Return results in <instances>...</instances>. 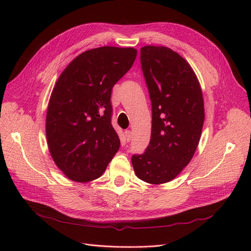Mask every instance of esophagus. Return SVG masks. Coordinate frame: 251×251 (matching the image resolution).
Wrapping results in <instances>:
<instances>
[{
	"mask_svg": "<svg viewBox=\"0 0 251 251\" xmlns=\"http://www.w3.org/2000/svg\"><path fill=\"white\" fill-rule=\"evenodd\" d=\"M125 138H126V140L127 142L131 141V139H132V132H131L130 130L125 131Z\"/></svg>",
	"mask_w": 251,
	"mask_h": 251,
	"instance_id": "34e87169",
	"label": "esophagus"
}]
</instances>
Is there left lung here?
<instances>
[{
    "instance_id": "obj_1",
    "label": "left lung",
    "mask_w": 251,
    "mask_h": 251,
    "mask_svg": "<svg viewBox=\"0 0 251 251\" xmlns=\"http://www.w3.org/2000/svg\"><path fill=\"white\" fill-rule=\"evenodd\" d=\"M151 103V134L143 154H134L136 176L151 184L176 178L192 160L204 123L200 83L186 60L168 47L140 49Z\"/></svg>"
}]
</instances>
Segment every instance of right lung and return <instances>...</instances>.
<instances>
[{
	"label": "right lung",
	"mask_w": 251,
	"mask_h": 251,
	"mask_svg": "<svg viewBox=\"0 0 251 251\" xmlns=\"http://www.w3.org/2000/svg\"><path fill=\"white\" fill-rule=\"evenodd\" d=\"M136 55L134 48L88 50L58 77L47 110L46 135L53 160L69 179H97L117 153L120 140L111 123V93Z\"/></svg>",
	"instance_id": "add662e5"
}]
</instances>
